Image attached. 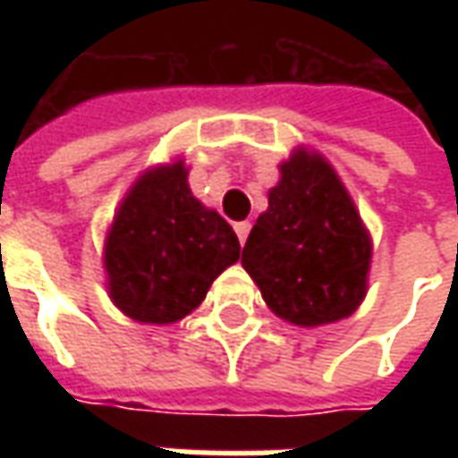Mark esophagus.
<instances>
[{"instance_id":"34e87169","label":"esophagus","mask_w":458,"mask_h":458,"mask_svg":"<svg viewBox=\"0 0 458 458\" xmlns=\"http://www.w3.org/2000/svg\"><path fill=\"white\" fill-rule=\"evenodd\" d=\"M233 228H235V233H238L240 242H245V240H248L250 228H252V225H250V220H240V223H235Z\"/></svg>"}]
</instances>
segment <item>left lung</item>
Here are the masks:
<instances>
[{"instance_id":"left-lung-1","label":"left lung","mask_w":458,"mask_h":458,"mask_svg":"<svg viewBox=\"0 0 458 458\" xmlns=\"http://www.w3.org/2000/svg\"><path fill=\"white\" fill-rule=\"evenodd\" d=\"M267 199L242 248L265 304L304 328L351 317L368 294L373 238L331 161L294 147Z\"/></svg>"}]
</instances>
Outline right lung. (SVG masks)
Segmentation results:
<instances>
[{
  "mask_svg": "<svg viewBox=\"0 0 458 458\" xmlns=\"http://www.w3.org/2000/svg\"><path fill=\"white\" fill-rule=\"evenodd\" d=\"M240 258L238 235L189 186L176 157L144 169L124 193L105 233V287L124 317L176 324Z\"/></svg>",
  "mask_w": 458,
  "mask_h": 458,
  "instance_id": "add662e5",
  "label": "right lung"
}]
</instances>
